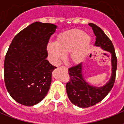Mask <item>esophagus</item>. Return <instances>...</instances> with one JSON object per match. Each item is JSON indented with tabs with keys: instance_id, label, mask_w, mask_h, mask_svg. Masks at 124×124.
<instances>
[{
	"instance_id": "esophagus-1",
	"label": "esophagus",
	"mask_w": 124,
	"mask_h": 124,
	"mask_svg": "<svg viewBox=\"0 0 124 124\" xmlns=\"http://www.w3.org/2000/svg\"><path fill=\"white\" fill-rule=\"evenodd\" d=\"M60 68H63V69L66 70V71H67V70H68V68L66 67V66H61V67H60Z\"/></svg>"
}]
</instances>
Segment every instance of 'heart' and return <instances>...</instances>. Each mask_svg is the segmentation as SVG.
<instances>
[{"label": "heart", "mask_w": 124, "mask_h": 124, "mask_svg": "<svg viewBox=\"0 0 124 124\" xmlns=\"http://www.w3.org/2000/svg\"><path fill=\"white\" fill-rule=\"evenodd\" d=\"M90 41V37L82 30L73 29L58 34L56 42L48 44L47 51L54 65L59 64L68 54L70 62L78 64L86 56Z\"/></svg>", "instance_id": "1"}]
</instances>
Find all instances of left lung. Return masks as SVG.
Segmentation results:
<instances>
[{
  "label": "left lung",
  "instance_id": "8db88e82",
  "mask_svg": "<svg viewBox=\"0 0 124 124\" xmlns=\"http://www.w3.org/2000/svg\"><path fill=\"white\" fill-rule=\"evenodd\" d=\"M89 25L96 36L95 46L101 47L112 54V72L109 80L104 86L96 87L90 86L83 78L82 63L68 69L70 80L66 85L68 98L73 104L84 108L96 105L108 94L114 84L117 70V58L112 41L99 26L93 23H90Z\"/></svg>",
  "mask_w": 124,
  "mask_h": 124
}]
</instances>
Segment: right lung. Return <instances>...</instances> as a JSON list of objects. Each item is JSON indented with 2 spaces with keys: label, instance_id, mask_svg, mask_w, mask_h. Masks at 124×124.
I'll list each match as a JSON object with an SVG mask.
<instances>
[{
  "label": "right lung",
  "instance_id": "obj_1",
  "mask_svg": "<svg viewBox=\"0 0 124 124\" xmlns=\"http://www.w3.org/2000/svg\"><path fill=\"white\" fill-rule=\"evenodd\" d=\"M56 26L36 22L13 38L5 56L4 83L18 103L27 106L42 101L48 92L56 68L46 60L49 39Z\"/></svg>",
  "mask_w": 124,
  "mask_h": 124
}]
</instances>
